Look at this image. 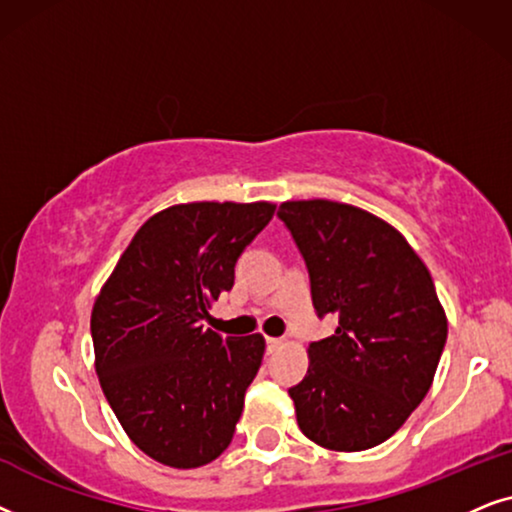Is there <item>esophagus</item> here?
Returning a JSON list of instances; mask_svg holds the SVG:
<instances>
[{
    "instance_id": "esophagus-1",
    "label": "esophagus",
    "mask_w": 512,
    "mask_h": 512,
    "mask_svg": "<svg viewBox=\"0 0 512 512\" xmlns=\"http://www.w3.org/2000/svg\"><path fill=\"white\" fill-rule=\"evenodd\" d=\"M281 344H283L281 337H267V349H269V353L276 351Z\"/></svg>"
}]
</instances>
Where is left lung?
Returning a JSON list of instances; mask_svg holds the SVG:
<instances>
[{
  "instance_id": "8db88e82",
  "label": "left lung",
  "mask_w": 512,
  "mask_h": 512,
  "mask_svg": "<svg viewBox=\"0 0 512 512\" xmlns=\"http://www.w3.org/2000/svg\"><path fill=\"white\" fill-rule=\"evenodd\" d=\"M278 217L309 267L318 316L339 318L288 391L297 424L332 452L377 447L426 398L445 349L433 278L398 229L358 206L285 201Z\"/></svg>"
}]
</instances>
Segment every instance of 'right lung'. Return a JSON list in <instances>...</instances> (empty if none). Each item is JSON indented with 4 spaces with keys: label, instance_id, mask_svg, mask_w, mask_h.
Returning <instances> with one entry per match:
<instances>
[{
    "label": "right lung",
    "instance_id": "add662e5",
    "mask_svg": "<svg viewBox=\"0 0 512 512\" xmlns=\"http://www.w3.org/2000/svg\"><path fill=\"white\" fill-rule=\"evenodd\" d=\"M276 203L194 201L138 229L100 288L91 335L102 393L133 445L170 468L215 461L234 438L267 342L201 320Z\"/></svg>",
    "mask_w": 512,
    "mask_h": 512
}]
</instances>
